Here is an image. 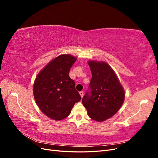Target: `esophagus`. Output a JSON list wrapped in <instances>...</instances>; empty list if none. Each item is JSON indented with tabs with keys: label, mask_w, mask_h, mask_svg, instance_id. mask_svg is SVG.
Returning <instances> with one entry per match:
<instances>
[{
	"label": "esophagus",
	"mask_w": 158,
	"mask_h": 158,
	"mask_svg": "<svg viewBox=\"0 0 158 158\" xmlns=\"http://www.w3.org/2000/svg\"><path fill=\"white\" fill-rule=\"evenodd\" d=\"M80 95L81 97L83 98V96H84V92H83V91H81V92H80Z\"/></svg>",
	"instance_id": "34e87169"
}]
</instances>
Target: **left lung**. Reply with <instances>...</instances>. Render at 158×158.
<instances>
[{"instance_id":"obj_1","label":"left lung","mask_w":158,"mask_h":158,"mask_svg":"<svg viewBox=\"0 0 158 158\" xmlns=\"http://www.w3.org/2000/svg\"><path fill=\"white\" fill-rule=\"evenodd\" d=\"M92 77L82 103L89 117L98 122L111 118L122 106L125 91L114 70L105 62L88 61Z\"/></svg>"}]
</instances>
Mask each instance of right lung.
<instances>
[{
	"label": "right lung",
	"mask_w": 158,
	"mask_h": 158,
	"mask_svg": "<svg viewBox=\"0 0 158 158\" xmlns=\"http://www.w3.org/2000/svg\"><path fill=\"white\" fill-rule=\"evenodd\" d=\"M76 58L61 55L47 64L36 76L33 95L36 103L46 116L55 121L67 117L81 96L69 76Z\"/></svg>",
	"instance_id": "1"
}]
</instances>
